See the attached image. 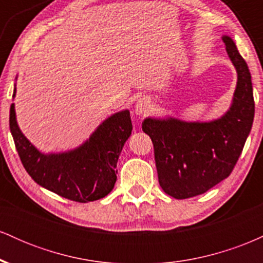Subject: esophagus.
<instances>
[{
  "label": "esophagus",
  "instance_id": "1",
  "mask_svg": "<svg viewBox=\"0 0 263 263\" xmlns=\"http://www.w3.org/2000/svg\"><path fill=\"white\" fill-rule=\"evenodd\" d=\"M149 106V101L147 100L146 98H141L140 100L136 102V106H135V111L137 115H143L147 112Z\"/></svg>",
  "mask_w": 263,
  "mask_h": 263
}]
</instances>
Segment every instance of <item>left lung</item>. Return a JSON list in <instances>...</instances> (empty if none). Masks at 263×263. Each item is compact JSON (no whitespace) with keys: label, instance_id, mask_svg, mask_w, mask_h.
Returning a JSON list of instances; mask_svg holds the SVG:
<instances>
[{"label":"left lung","instance_id":"obj_1","mask_svg":"<svg viewBox=\"0 0 263 263\" xmlns=\"http://www.w3.org/2000/svg\"><path fill=\"white\" fill-rule=\"evenodd\" d=\"M222 41L237 71L230 110L210 122L173 117H148L142 122L155 148L159 185L176 199L203 194L230 176L251 131L255 116L251 74L234 41L228 35Z\"/></svg>","mask_w":263,"mask_h":263}]
</instances>
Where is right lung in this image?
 <instances>
[{
	"label": "right lung",
	"mask_w": 263,
	"mask_h": 263,
	"mask_svg": "<svg viewBox=\"0 0 263 263\" xmlns=\"http://www.w3.org/2000/svg\"><path fill=\"white\" fill-rule=\"evenodd\" d=\"M10 129L21 162L35 183L69 200L89 203L114 189L117 161L131 136L132 122L128 110L120 111L105 120L80 147L52 155L39 152L21 132L14 104L10 108Z\"/></svg>",
	"instance_id": "right-lung-1"
}]
</instances>
